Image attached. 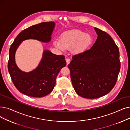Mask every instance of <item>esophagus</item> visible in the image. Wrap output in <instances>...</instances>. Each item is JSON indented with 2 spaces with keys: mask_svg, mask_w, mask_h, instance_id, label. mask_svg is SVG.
<instances>
[{
  "mask_svg": "<svg viewBox=\"0 0 130 130\" xmlns=\"http://www.w3.org/2000/svg\"><path fill=\"white\" fill-rule=\"evenodd\" d=\"M66 64H67V65H68L70 64V63L71 60H70V58H66Z\"/></svg>",
  "mask_w": 130,
  "mask_h": 130,
  "instance_id": "esophagus-1",
  "label": "esophagus"
}]
</instances>
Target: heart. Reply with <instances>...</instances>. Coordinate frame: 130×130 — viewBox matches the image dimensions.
Masks as SVG:
<instances>
[{
  "mask_svg": "<svg viewBox=\"0 0 130 130\" xmlns=\"http://www.w3.org/2000/svg\"><path fill=\"white\" fill-rule=\"evenodd\" d=\"M93 38L91 35L80 30H72L64 33L60 41H54L55 47L61 50L71 49L72 53L78 54L84 52L91 46Z\"/></svg>",
  "mask_w": 130,
  "mask_h": 130,
  "instance_id": "obj_1",
  "label": "heart"
}]
</instances>
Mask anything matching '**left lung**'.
<instances>
[{
	"mask_svg": "<svg viewBox=\"0 0 130 130\" xmlns=\"http://www.w3.org/2000/svg\"><path fill=\"white\" fill-rule=\"evenodd\" d=\"M97 39L90 49L75 55L69 64L76 93L95 99L108 94L115 86L120 71V52L113 39L94 27Z\"/></svg>",
	"mask_w": 130,
	"mask_h": 130,
	"instance_id": "8db88e82",
	"label": "left lung"
}]
</instances>
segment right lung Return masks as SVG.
I'll use <instances>...</instances> for the list:
<instances>
[{
    "label": "right lung",
    "mask_w": 130,
    "mask_h": 130,
    "mask_svg": "<svg viewBox=\"0 0 130 130\" xmlns=\"http://www.w3.org/2000/svg\"><path fill=\"white\" fill-rule=\"evenodd\" d=\"M55 26V22H48L28 27L19 34L10 47L8 62L10 76L17 89L28 96L42 97L51 92L55 86L56 77L66 66V62L64 56L44 50L41 60L36 69L25 72L21 71L15 63L16 51L21 43L27 39L49 42Z\"/></svg>",
    "instance_id": "1"
}]
</instances>
